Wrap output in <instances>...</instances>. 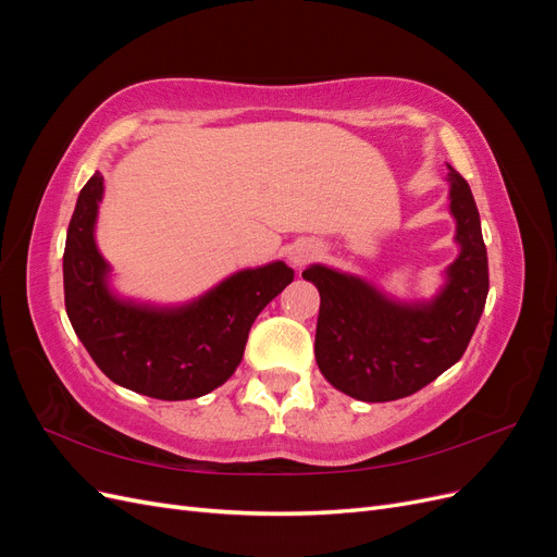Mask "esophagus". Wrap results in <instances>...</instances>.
<instances>
[{
  "instance_id": "obj_1",
  "label": "esophagus",
  "mask_w": 557,
  "mask_h": 557,
  "mask_svg": "<svg viewBox=\"0 0 557 557\" xmlns=\"http://www.w3.org/2000/svg\"><path fill=\"white\" fill-rule=\"evenodd\" d=\"M315 256H318V244L311 239H299L288 250V260L293 267H305Z\"/></svg>"
}]
</instances>
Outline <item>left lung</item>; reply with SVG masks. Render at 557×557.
<instances>
[{"instance_id": "1", "label": "left lung", "mask_w": 557, "mask_h": 557, "mask_svg": "<svg viewBox=\"0 0 557 557\" xmlns=\"http://www.w3.org/2000/svg\"><path fill=\"white\" fill-rule=\"evenodd\" d=\"M448 211L458 256L432 297L397 299L358 274L309 264L320 293L315 362L336 391L360 401L418 393L462 358L487 297V252L469 183L448 164Z\"/></svg>"}]
</instances>
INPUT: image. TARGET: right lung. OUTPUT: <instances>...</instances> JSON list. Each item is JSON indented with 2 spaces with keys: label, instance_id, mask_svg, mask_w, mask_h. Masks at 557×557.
<instances>
[{
  "label": "right lung",
  "instance_id": "right-lung-1",
  "mask_svg": "<svg viewBox=\"0 0 557 557\" xmlns=\"http://www.w3.org/2000/svg\"><path fill=\"white\" fill-rule=\"evenodd\" d=\"M104 176L95 172L76 199L64 246V307L95 364L146 397L195 399L223 385L244 358L250 325L295 278L283 260L246 267L181 305L117 293L97 246Z\"/></svg>",
  "mask_w": 557,
  "mask_h": 557
}]
</instances>
